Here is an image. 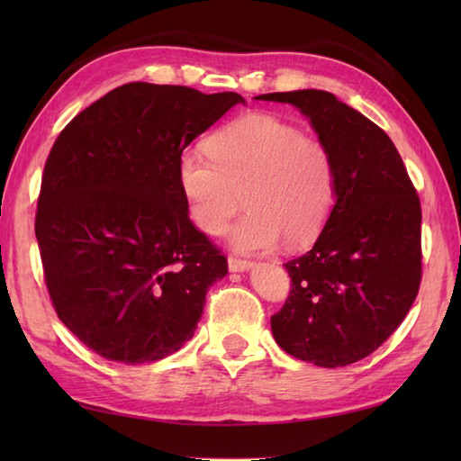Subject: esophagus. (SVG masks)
I'll use <instances>...</instances> for the list:
<instances>
[{"instance_id": "1", "label": "esophagus", "mask_w": 461, "mask_h": 461, "mask_svg": "<svg viewBox=\"0 0 461 461\" xmlns=\"http://www.w3.org/2000/svg\"><path fill=\"white\" fill-rule=\"evenodd\" d=\"M253 263L248 261V259H241V258H236V256H230L228 258V267L231 273H241V271H248L251 269Z\"/></svg>"}]
</instances>
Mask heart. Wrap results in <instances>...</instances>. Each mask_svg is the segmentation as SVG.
I'll use <instances>...</instances> for the list:
<instances>
[{
    "mask_svg": "<svg viewBox=\"0 0 461 461\" xmlns=\"http://www.w3.org/2000/svg\"><path fill=\"white\" fill-rule=\"evenodd\" d=\"M178 185L198 230L230 231L240 251H269L285 240L299 248L315 240L335 202V164L325 146L269 114H243L210 136L208 150H184Z\"/></svg>",
    "mask_w": 461,
    "mask_h": 461,
    "instance_id": "obj_1",
    "label": "heart"
}]
</instances>
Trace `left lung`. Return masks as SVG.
<instances>
[{"label":"left lung","mask_w":461,"mask_h":461,"mask_svg":"<svg viewBox=\"0 0 461 461\" xmlns=\"http://www.w3.org/2000/svg\"><path fill=\"white\" fill-rule=\"evenodd\" d=\"M305 114L335 164V203L305 256L285 263L291 293L273 339L299 360L337 368L375 352L408 315L422 279V210L388 134L317 89L269 93Z\"/></svg>","instance_id":"obj_1"}]
</instances>
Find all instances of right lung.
<instances>
[{"label":"right lung","mask_w":461,"mask_h":461,"mask_svg":"<svg viewBox=\"0 0 461 461\" xmlns=\"http://www.w3.org/2000/svg\"><path fill=\"white\" fill-rule=\"evenodd\" d=\"M240 103L238 93L129 83L55 140L35 236L59 319L96 355L140 365L194 337L228 259L190 221L178 158Z\"/></svg>","instance_id":"obj_1"}]
</instances>
